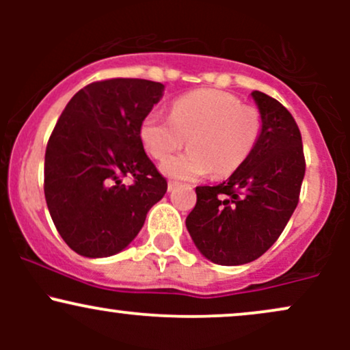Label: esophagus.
<instances>
[{"mask_svg":"<svg viewBox=\"0 0 350 350\" xmlns=\"http://www.w3.org/2000/svg\"><path fill=\"white\" fill-rule=\"evenodd\" d=\"M176 186H178V183H174V180H170V183H167V189H170V191H172Z\"/></svg>","mask_w":350,"mask_h":350,"instance_id":"obj_1","label":"esophagus"}]
</instances>
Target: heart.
Returning a JSON list of instances; mask_svg holds the SVG:
<instances>
[{
    "label": "heart",
    "instance_id": "obj_1",
    "mask_svg": "<svg viewBox=\"0 0 350 350\" xmlns=\"http://www.w3.org/2000/svg\"><path fill=\"white\" fill-rule=\"evenodd\" d=\"M262 133L258 108L227 92L196 90L171 105L170 118L151 111L139 124V139L154 159H165L188 138L191 148L161 164L164 174L198 179L226 178L242 166Z\"/></svg>",
    "mask_w": 350,
    "mask_h": 350
}]
</instances>
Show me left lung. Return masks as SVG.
I'll use <instances>...</instances> for the list:
<instances>
[{
	"label": "left lung",
	"mask_w": 350,
	"mask_h": 350,
	"mask_svg": "<svg viewBox=\"0 0 350 350\" xmlns=\"http://www.w3.org/2000/svg\"><path fill=\"white\" fill-rule=\"evenodd\" d=\"M262 115L258 142L227 180L196 187L186 219L196 247L217 265L250 263L278 240L299 200L306 163L299 128L278 100L252 92Z\"/></svg>",
	"instance_id": "1"
}]
</instances>
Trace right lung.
<instances>
[{
    "label": "right lung",
    "instance_id": "obj_1",
    "mask_svg": "<svg viewBox=\"0 0 350 350\" xmlns=\"http://www.w3.org/2000/svg\"><path fill=\"white\" fill-rule=\"evenodd\" d=\"M163 90V83L144 79L88 83L55 123L46 148L44 194L55 228L79 255L122 252L166 194V179L139 139V124ZM124 175L134 178L131 187L122 184Z\"/></svg>",
    "mask_w": 350,
    "mask_h": 350
}]
</instances>
